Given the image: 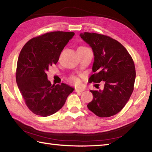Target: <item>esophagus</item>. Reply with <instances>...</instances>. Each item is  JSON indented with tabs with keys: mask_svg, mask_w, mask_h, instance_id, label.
I'll list each match as a JSON object with an SVG mask.
<instances>
[{
	"mask_svg": "<svg viewBox=\"0 0 152 152\" xmlns=\"http://www.w3.org/2000/svg\"><path fill=\"white\" fill-rule=\"evenodd\" d=\"M84 90L83 88H75V92H83Z\"/></svg>",
	"mask_w": 152,
	"mask_h": 152,
	"instance_id": "obj_1",
	"label": "esophagus"
}]
</instances>
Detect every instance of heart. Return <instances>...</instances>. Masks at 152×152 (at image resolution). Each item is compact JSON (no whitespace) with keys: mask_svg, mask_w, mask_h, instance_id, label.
Returning a JSON list of instances; mask_svg holds the SVG:
<instances>
[{"mask_svg":"<svg viewBox=\"0 0 152 152\" xmlns=\"http://www.w3.org/2000/svg\"><path fill=\"white\" fill-rule=\"evenodd\" d=\"M80 48H84V47H80ZM70 80V81L72 82H73V83H74V84H79L80 81H79V79H78V77L72 76V77H71Z\"/></svg>","mask_w":152,"mask_h":152,"instance_id":"1","label":"heart"}]
</instances>
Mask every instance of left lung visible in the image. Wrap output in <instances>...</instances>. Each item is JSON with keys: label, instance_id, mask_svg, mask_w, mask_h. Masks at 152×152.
I'll use <instances>...</instances> for the list:
<instances>
[{"label": "left lung", "instance_id": "1", "mask_svg": "<svg viewBox=\"0 0 152 152\" xmlns=\"http://www.w3.org/2000/svg\"><path fill=\"white\" fill-rule=\"evenodd\" d=\"M80 36L92 48L94 56V74L90 82H104L103 90L91 91L93 100L87 107L98 117L113 116L125 106L134 89V61L124 46L109 36L88 32Z\"/></svg>", "mask_w": 152, "mask_h": 152}]
</instances>
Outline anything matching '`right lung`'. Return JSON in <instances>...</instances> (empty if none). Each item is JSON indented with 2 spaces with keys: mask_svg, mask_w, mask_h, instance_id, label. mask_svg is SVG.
Instances as JSON below:
<instances>
[{
  "mask_svg": "<svg viewBox=\"0 0 152 152\" xmlns=\"http://www.w3.org/2000/svg\"><path fill=\"white\" fill-rule=\"evenodd\" d=\"M74 32L53 31L33 38L19 53L16 81L27 107L32 113L48 117L65 104L72 87L61 83L51 85L46 71L58 61L60 53Z\"/></svg>",
  "mask_w": 152,
  "mask_h": 152,
  "instance_id": "obj_1",
  "label": "right lung"
}]
</instances>
